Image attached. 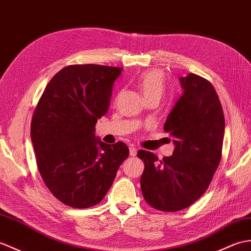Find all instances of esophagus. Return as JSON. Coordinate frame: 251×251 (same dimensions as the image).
I'll list each match as a JSON object with an SVG mask.
<instances>
[{
	"mask_svg": "<svg viewBox=\"0 0 251 251\" xmlns=\"http://www.w3.org/2000/svg\"><path fill=\"white\" fill-rule=\"evenodd\" d=\"M129 155L131 157L137 156V149L133 147V145H130V147H129Z\"/></svg>",
	"mask_w": 251,
	"mask_h": 251,
	"instance_id": "obj_1",
	"label": "esophagus"
}]
</instances>
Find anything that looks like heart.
<instances>
[{
  "instance_id": "obj_1",
  "label": "heart",
  "mask_w": 251,
  "mask_h": 251,
  "mask_svg": "<svg viewBox=\"0 0 251 251\" xmlns=\"http://www.w3.org/2000/svg\"><path fill=\"white\" fill-rule=\"evenodd\" d=\"M165 74L159 69H150L143 72L137 79V85L144 98L148 100L151 99H160L165 91Z\"/></svg>"
}]
</instances>
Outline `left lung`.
I'll return each mask as SVG.
<instances>
[{
    "mask_svg": "<svg viewBox=\"0 0 251 251\" xmlns=\"http://www.w3.org/2000/svg\"><path fill=\"white\" fill-rule=\"evenodd\" d=\"M179 80L183 94L164 126L174 138L173 155L158 160L154 153L138 151L144 162L142 195L162 212L194 204L211 184L223 153L225 116L213 84L196 74Z\"/></svg>",
    "mask_w": 251,
    "mask_h": 251,
    "instance_id": "left-lung-1",
    "label": "left lung"
}]
</instances>
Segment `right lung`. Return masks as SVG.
<instances>
[{
	"label": "right lung",
	"mask_w": 251,
	"mask_h": 251,
	"mask_svg": "<svg viewBox=\"0 0 251 251\" xmlns=\"http://www.w3.org/2000/svg\"><path fill=\"white\" fill-rule=\"evenodd\" d=\"M122 69L95 64L64 67L35 107L31 139L39 173L51 194L71 207L98 204L129 155L124 142L110 145L94 135Z\"/></svg>",
	"instance_id": "right-lung-1"
}]
</instances>
